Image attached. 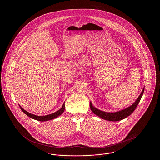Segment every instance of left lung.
Instances as JSON below:
<instances>
[{"label": "left lung", "mask_w": 160, "mask_h": 160, "mask_svg": "<svg viewBox=\"0 0 160 160\" xmlns=\"http://www.w3.org/2000/svg\"><path fill=\"white\" fill-rule=\"evenodd\" d=\"M144 92V88L143 89L142 92H141L140 95H139V97H138L136 101L129 107L122 110L121 111L118 112H114V113H108V112H105L101 110H99L98 109H97L96 108H95L92 105L91 103H90V108L92 112L96 115H97L98 116L100 117L101 118L105 119V120H108V121H120L122 120L124 118H126V117L129 116L130 114H132L134 111L135 110V109L136 108V107L143 95Z\"/></svg>", "instance_id": "obj_1"}]
</instances>
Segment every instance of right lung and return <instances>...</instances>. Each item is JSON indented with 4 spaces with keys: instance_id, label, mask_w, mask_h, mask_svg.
Instances as JSON below:
<instances>
[{
    "instance_id": "right-lung-1",
    "label": "right lung",
    "mask_w": 160,
    "mask_h": 160,
    "mask_svg": "<svg viewBox=\"0 0 160 160\" xmlns=\"http://www.w3.org/2000/svg\"><path fill=\"white\" fill-rule=\"evenodd\" d=\"M65 103H63L62 107L59 110H58L57 112L52 113V114H48V115H46V116H37V115H35V114H31L28 112H26V110H24L23 109L22 107H20L21 110L23 111V112L26 114L27 116H28L29 117H30L32 119H36V120H38V121H48V120H50V119H53L54 118H56L57 117L59 116L60 114H62L65 110Z\"/></svg>"
}]
</instances>
